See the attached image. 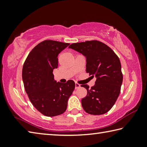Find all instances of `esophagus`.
Here are the masks:
<instances>
[{"label": "esophagus", "instance_id": "obj_1", "mask_svg": "<svg viewBox=\"0 0 147 147\" xmlns=\"http://www.w3.org/2000/svg\"><path fill=\"white\" fill-rule=\"evenodd\" d=\"M80 88V84H78L76 83L75 84V89H78Z\"/></svg>", "mask_w": 147, "mask_h": 147}]
</instances>
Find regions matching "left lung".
Masks as SVG:
<instances>
[{"mask_svg":"<svg viewBox=\"0 0 147 147\" xmlns=\"http://www.w3.org/2000/svg\"><path fill=\"white\" fill-rule=\"evenodd\" d=\"M69 48L82 54L86 58V72L96 77L94 86L89 88L82 99L86 112L91 115H102L115 104L120 94L123 83L121 64L118 56L110 47L96 40L71 44Z\"/></svg>","mask_w":147,"mask_h":147,"instance_id":"obj_1","label":"left lung"}]
</instances>
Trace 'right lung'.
<instances>
[{"label": "right lung", "instance_id": "obj_1", "mask_svg": "<svg viewBox=\"0 0 147 147\" xmlns=\"http://www.w3.org/2000/svg\"><path fill=\"white\" fill-rule=\"evenodd\" d=\"M69 45L53 40L42 41L32 50L23 65L22 77L30 100L47 117L65 111L68 99L75 88L73 80L57 82L53 73L58 68V54Z\"/></svg>", "mask_w": 147, "mask_h": 147}]
</instances>
